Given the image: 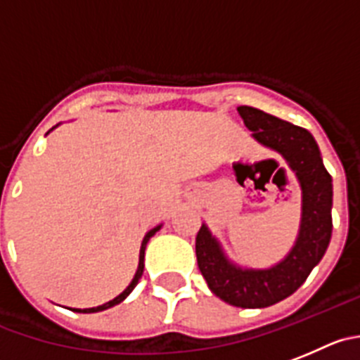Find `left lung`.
Here are the masks:
<instances>
[{"label":"left lung","mask_w":360,"mask_h":360,"mask_svg":"<svg viewBox=\"0 0 360 360\" xmlns=\"http://www.w3.org/2000/svg\"><path fill=\"white\" fill-rule=\"evenodd\" d=\"M238 112L252 139L281 154L297 176L300 229L288 256L270 268H245L231 261L206 224L197 233L195 254L200 274L218 298L234 307L261 309L293 295L323 257L332 236V177L307 129L252 106H240Z\"/></svg>","instance_id":"obj_1"}]
</instances>
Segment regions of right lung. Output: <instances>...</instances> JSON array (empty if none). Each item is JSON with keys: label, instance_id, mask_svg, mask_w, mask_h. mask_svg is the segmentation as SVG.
<instances>
[{"label": "right lung", "instance_id": "add662e5", "mask_svg": "<svg viewBox=\"0 0 360 360\" xmlns=\"http://www.w3.org/2000/svg\"><path fill=\"white\" fill-rule=\"evenodd\" d=\"M55 127H56V126H55ZM55 127H53V129H55ZM161 226H163V224H160V226H156V227H154V229H150L149 233H147L146 236H143L142 247H140L139 268H136V274H134L133 281L129 282V286H127L126 290H124L122 293L119 295V297H115V298H113V300L106 302V304H103V305H97V307H90V309H72V311H74V312H99V311H104V309H110V307H113V305L120 304V302H122V300H126V297H127V295L131 293V291L134 290V286H136V284H139L140 277H142V274H143V257H146V247H147V243H149L150 238H153L154 234H156L158 231L161 229Z\"/></svg>", "mask_w": 360, "mask_h": 360}]
</instances>
